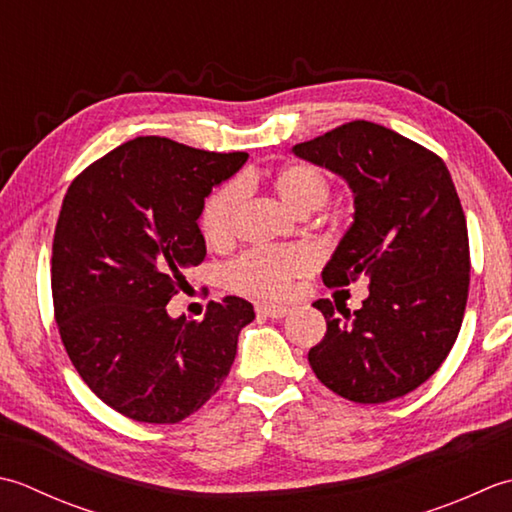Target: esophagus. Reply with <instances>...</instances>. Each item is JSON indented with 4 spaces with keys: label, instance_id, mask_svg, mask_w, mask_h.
Instances as JSON below:
<instances>
[{
    "label": "esophagus",
    "instance_id": "1",
    "mask_svg": "<svg viewBox=\"0 0 512 512\" xmlns=\"http://www.w3.org/2000/svg\"><path fill=\"white\" fill-rule=\"evenodd\" d=\"M256 311L258 316H265V318H285L289 314L287 307H269V305H258Z\"/></svg>",
    "mask_w": 512,
    "mask_h": 512
}]
</instances>
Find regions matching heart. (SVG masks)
<instances>
[{
    "mask_svg": "<svg viewBox=\"0 0 512 512\" xmlns=\"http://www.w3.org/2000/svg\"><path fill=\"white\" fill-rule=\"evenodd\" d=\"M276 190L294 210H316L327 201L329 181L309 163H289L276 174ZM243 201V183L232 181L214 190L201 210V232L207 243L225 245L234 236L238 205ZM318 265L314 249L305 245L252 247L227 265L225 280L238 294L283 300L298 278Z\"/></svg>",
    "mask_w": 512,
    "mask_h": 512,
    "instance_id": "obj_1",
    "label": "heart"
}]
</instances>
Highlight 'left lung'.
<instances>
[{"label":"left lung","mask_w":512,"mask_h":512,"mask_svg":"<svg viewBox=\"0 0 512 512\" xmlns=\"http://www.w3.org/2000/svg\"><path fill=\"white\" fill-rule=\"evenodd\" d=\"M294 154L340 174L356 203L322 280H369L353 314L329 298L314 302L327 333L309 351L311 369L344 400L402 398L440 369L466 309L471 252L451 174L435 152L371 121L338 125Z\"/></svg>","instance_id":"8db88e82"}]
</instances>
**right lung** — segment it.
<instances>
[{
  "instance_id": "add662e5",
  "label": "right lung",
  "mask_w": 512,
  "mask_h": 512,
  "mask_svg": "<svg viewBox=\"0 0 512 512\" xmlns=\"http://www.w3.org/2000/svg\"><path fill=\"white\" fill-rule=\"evenodd\" d=\"M247 161L165 137H139L70 183L52 238V307L81 380L110 409L176 424L221 389L247 300L210 302L203 320L170 318L183 271L201 265L198 216L212 187Z\"/></svg>"
}]
</instances>
